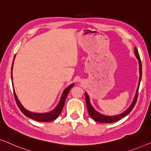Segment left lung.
Listing matches in <instances>:
<instances>
[{
  "label": "left lung",
  "mask_w": 151,
  "mask_h": 151,
  "mask_svg": "<svg viewBox=\"0 0 151 151\" xmlns=\"http://www.w3.org/2000/svg\"><path fill=\"white\" fill-rule=\"evenodd\" d=\"M135 55L136 58H137L138 61H139V84H138V86H137V91H136L135 93V96L133 99V102L131 106H129V108L127 109L124 112H123L122 113L119 115H113V116H107V115L101 114L99 112H98L96 109H95L92 106V105L90 103V100H89V97H88V94L85 93V100H86V107H87V110L88 112L89 113L90 116L92 117L93 119H94L96 122H100V123H105V124H108V123H113V122H117L119 119H121L122 118H123L124 117H125L126 115H127L129 113L131 112V111L133 110V107L135 106V105L136 104V102H137V96H138V91H139V84L140 82H141V79H142V63H141V60H140L139 58V53L136 49V47L135 48Z\"/></svg>",
  "instance_id": "obj_1"
}]
</instances>
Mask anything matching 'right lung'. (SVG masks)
Wrapping results in <instances>:
<instances>
[{
    "label": "right lung",
    "instance_id": "right-lung-1",
    "mask_svg": "<svg viewBox=\"0 0 151 151\" xmlns=\"http://www.w3.org/2000/svg\"><path fill=\"white\" fill-rule=\"evenodd\" d=\"M15 58V56L14 58ZM14 60L13 63H12V86H13V89H14V97H15V100L16 102V104H17L18 108L20 109V110L21 111V112L23 113L24 115H26L27 117H29L31 119H34V120H36L38 122H51L57 118L59 116V115L60 114L62 111H63V109L64 107V105H65V100L67 98V96L68 93H69V91L71 88L74 86V84H70L69 86H67V88L64 91L63 93V95H62L60 100L58 103V104L57 105L56 107L53 109V110L51 111L50 112L48 113H33L30 112L24 108V106L21 104V103L18 99V97L16 96L15 90H14V84H13V77H12V69H13V65H14Z\"/></svg>",
    "mask_w": 151,
    "mask_h": 151
}]
</instances>
